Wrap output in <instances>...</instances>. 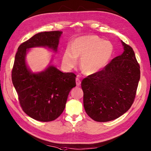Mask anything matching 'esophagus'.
Segmentation results:
<instances>
[{
    "mask_svg": "<svg viewBox=\"0 0 151 151\" xmlns=\"http://www.w3.org/2000/svg\"><path fill=\"white\" fill-rule=\"evenodd\" d=\"M76 85L77 86H79L81 84V81H80L79 78H78H78H76Z\"/></svg>",
    "mask_w": 151,
    "mask_h": 151,
    "instance_id": "esophagus-1",
    "label": "esophagus"
}]
</instances>
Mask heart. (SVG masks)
Segmentation results:
<instances>
[{
	"instance_id": "1",
	"label": "heart",
	"mask_w": 151,
	"mask_h": 151,
	"mask_svg": "<svg viewBox=\"0 0 151 151\" xmlns=\"http://www.w3.org/2000/svg\"><path fill=\"white\" fill-rule=\"evenodd\" d=\"M113 52V47L108 41L97 36L88 35L76 38L71 47L65 49L62 63L67 69L75 67L80 58V68L85 74H93L107 65Z\"/></svg>"
}]
</instances>
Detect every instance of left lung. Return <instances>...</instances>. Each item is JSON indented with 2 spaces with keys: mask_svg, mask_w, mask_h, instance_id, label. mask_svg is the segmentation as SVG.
<instances>
[{
  "mask_svg": "<svg viewBox=\"0 0 151 151\" xmlns=\"http://www.w3.org/2000/svg\"><path fill=\"white\" fill-rule=\"evenodd\" d=\"M122 43V55L81 82L84 109L97 122H108L122 115L133 104L137 94L140 67L133 48Z\"/></svg>",
  "mask_w": 151,
  "mask_h": 151,
  "instance_id": "left-lung-1",
  "label": "left lung"
}]
</instances>
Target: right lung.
<instances>
[{
	"mask_svg": "<svg viewBox=\"0 0 151 151\" xmlns=\"http://www.w3.org/2000/svg\"><path fill=\"white\" fill-rule=\"evenodd\" d=\"M62 31L39 32L20 45L12 72L13 86L23 111L33 119L50 122L61 115L70 91L76 86V74L63 73L53 66L32 73L25 64L27 49L47 47L56 51Z\"/></svg>",
	"mask_w": 151,
	"mask_h": 151,
	"instance_id": "add662e5",
	"label": "right lung"
}]
</instances>
